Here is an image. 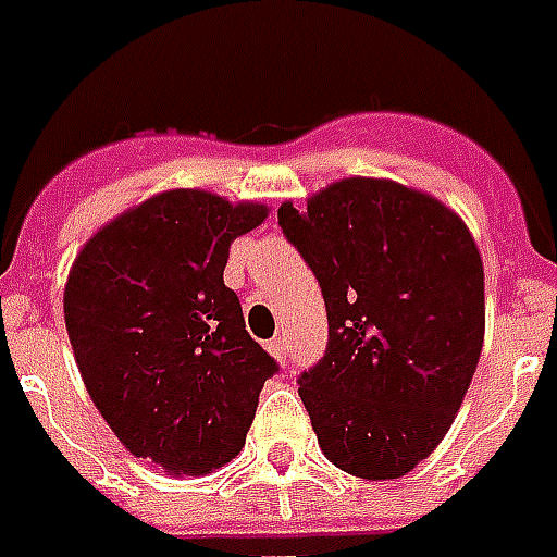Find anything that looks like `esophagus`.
Instances as JSON below:
<instances>
[{
  "mask_svg": "<svg viewBox=\"0 0 557 557\" xmlns=\"http://www.w3.org/2000/svg\"><path fill=\"white\" fill-rule=\"evenodd\" d=\"M267 352L273 355L275 361H284L287 358V341L284 337H273V341L267 343Z\"/></svg>",
  "mask_w": 557,
  "mask_h": 557,
  "instance_id": "1",
  "label": "esophagus"
}]
</instances>
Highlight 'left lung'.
<instances>
[{"mask_svg": "<svg viewBox=\"0 0 557 557\" xmlns=\"http://www.w3.org/2000/svg\"><path fill=\"white\" fill-rule=\"evenodd\" d=\"M278 225L323 287L329 349L299 379L320 449L367 482L403 479L446 437L484 343V267L453 208L352 175L282 202Z\"/></svg>", "mask_w": 557, "mask_h": 557, "instance_id": "8db88e82", "label": "left lung"}]
</instances>
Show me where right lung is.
Wrapping results in <instances>:
<instances>
[{
  "mask_svg": "<svg viewBox=\"0 0 557 557\" xmlns=\"http://www.w3.org/2000/svg\"><path fill=\"white\" fill-rule=\"evenodd\" d=\"M267 214L199 187L164 190L104 223L66 275V334L96 411L128 453L175 479L244 449L278 370L223 282L228 246Z\"/></svg>",
  "mask_w": 557,
  "mask_h": 557,
  "instance_id": "obj_1",
  "label": "right lung"
}]
</instances>
